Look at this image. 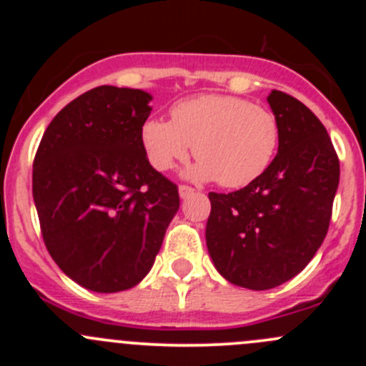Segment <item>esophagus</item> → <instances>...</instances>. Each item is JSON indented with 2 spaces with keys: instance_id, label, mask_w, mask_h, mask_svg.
<instances>
[{
  "instance_id": "esophagus-1",
  "label": "esophagus",
  "mask_w": 366,
  "mask_h": 366,
  "mask_svg": "<svg viewBox=\"0 0 366 366\" xmlns=\"http://www.w3.org/2000/svg\"><path fill=\"white\" fill-rule=\"evenodd\" d=\"M193 193H194L193 187H189V186H179V194H180V198H182V200H186V198H189Z\"/></svg>"
}]
</instances>
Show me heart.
Here are the masks:
<instances>
[{
    "label": "heart",
    "instance_id": "heart-1",
    "mask_svg": "<svg viewBox=\"0 0 366 366\" xmlns=\"http://www.w3.org/2000/svg\"><path fill=\"white\" fill-rule=\"evenodd\" d=\"M147 159L159 172L187 159L194 180H217L223 187H244L271 166L278 152L280 124L264 106L234 95L205 94L177 102L172 122L149 118L142 127Z\"/></svg>",
    "mask_w": 366,
    "mask_h": 366
}]
</instances>
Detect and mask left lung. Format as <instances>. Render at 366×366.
<instances>
[{
	"instance_id": "1",
	"label": "left lung",
	"mask_w": 366,
	"mask_h": 366,
	"mask_svg": "<svg viewBox=\"0 0 366 366\" xmlns=\"http://www.w3.org/2000/svg\"><path fill=\"white\" fill-rule=\"evenodd\" d=\"M280 124L278 154L242 189L209 193L205 241L224 280L269 290L299 274L327 234L340 162L326 127L283 92L267 97Z\"/></svg>"
}]
</instances>
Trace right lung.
Returning <instances> with one entry per match:
<instances>
[{
  "mask_svg": "<svg viewBox=\"0 0 366 366\" xmlns=\"http://www.w3.org/2000/svg\"><path fill=\"white\" fill-rule=\"evenodd\" d=\"M150 101L134 88H94L53 118L36 150L33 200L47 252L94 292L138 285L179 210L177 186L143 149Z\"/></svg>",
  "mask_w": 366,
  "mask_h": 366,
  "instance_id": "add662e5",
  "label": "right lung"
}]
</instances>
